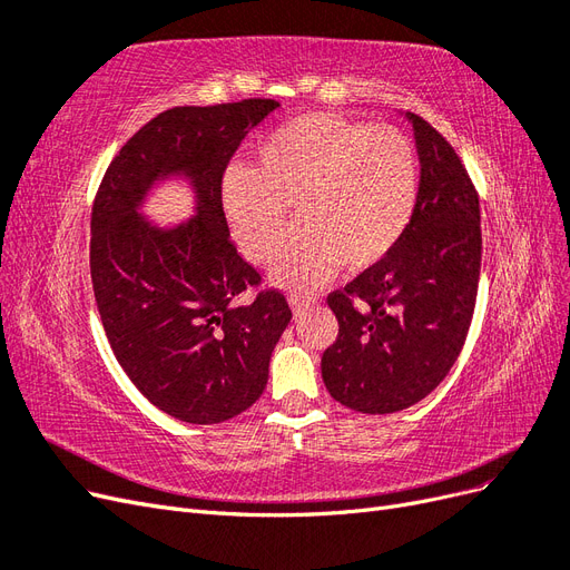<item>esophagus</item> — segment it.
<instances>
[{
	"label": "esophagus",
	"mask_w": 570,
	"mask_h": 570,
	"mask_svg": "<svg viewBox=\"0 0 570 570\" xmlns=\"http://www.w3.org/2000/svg\"><path fill=\"white\" fill-rule=\"evenodd\" d=\"M316 297H306V295H289V306L292 312H304V308L314 306Z\"/></svg>",
	"instance_id": "34e87169"
}]
</instances>
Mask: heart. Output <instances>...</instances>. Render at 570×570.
I'll list each match as a JSON object with an SVG mask.
<instances>
[{"mask_svg":"<svg viewBox=\"0 0 570 570\" xmlns=\"http://www.w3.org/2000/svg\"><path fill=\"white\" fill-rule=\"evenodd\" d=\"M419 187L416 149L402 130L312 111L256 147V168L226 170L220 209L243 254L268 264L292 205L301 226L275 256L273 275L314 287L340 264L366 271L383 262L409 228Z\"/></svg>","mask_w":570,"mask_h":570,"instance_id":"heart-1","label":"heart"}]
</instances>
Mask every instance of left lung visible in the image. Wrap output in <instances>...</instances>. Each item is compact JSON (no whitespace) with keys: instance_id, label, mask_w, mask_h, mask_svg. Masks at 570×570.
<instances>
[{"instance_id":"8db88e82","label":"left lung","mask_w":570,"mask_h":570,"mask_svg":"<svg viewBox=\"0 0 570 570\" xmlns=\"http://www.w3.org/2000/svg\"><path fill=\"white\" fill-rule=\"evenodd\" d=\"M421 157L416 212L396 247L327 295L337 340L321 373L333 400L394 413L433 392L459 358L480 281V197L446 137L411 114Z\"/></svg>"}]
</instances>
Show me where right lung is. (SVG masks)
<instances>
[{
    "label": "right lung",
    "mask_w": 570,
    "mask_h": 570,
    "mask_svg": "<svg viewBox=\"0 0 570 570\" xmlns=\"http://www.w3.org/2000/svg\"><path fill=\"white\" fill-rule=\"evenodd\" d=\"M273 109L275 99L254 97L154 116L120 147L95 195L90 273L107 340L132 385L185 423H223L249 409L292 318L283 292L264 287L239 256L220 209L233 154ZM178 169L194 178L200 214L157 232L136 204Z\"/></svg>",
    "instance_id": "obj_1"
}]
</instances>
